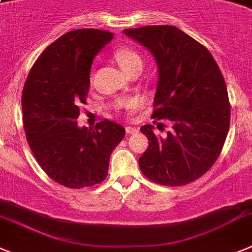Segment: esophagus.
Instances as JSON below:
<instances>
[{
    "instance_id": "34e87169",
    "label": "esophagus",
    "mask_w": 252,
    "mask_h": 252,
    "mask_svg": "<svg viewBox=\"0 0 252 252\" xmlns=\"http://www.w3.org/2000/svg\"><path fill=\"white\" fill-rule=\"evenodd\" d=\"M126 132L127 133H137L138 132V128L137 127H133V126H127V127H126Z\"/></svg>"
}]
</instances>
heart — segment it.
I'll list each match as a JSON object with an SVG mask.
<instances>
[{
	"mask_svg": "<svg viewBox=\"0 0 252 252\" xmlns=\"http://www.w3.org/2000/svg\"><path fill=\"white\" fill-rule=\"evenodd\" d=\"M115 60L117 61V63L120 64V67L127 73L128 71L133 70L136 67H142L144 61H142V57L140 56L137 51H135L133 48L130 47H121L115 52ZM130 106H138L140 105V101H131L128 103Z\"/></svg>",
	"mask_w": 252,
	"mask_h": 252,
	"instance_id": "1",
	"label": "heart"
}]
</instances>
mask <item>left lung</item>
<instances>
[{"label":"left lung","instance_id":"left-lung-1","mask_svg":"<svg viewBox=\"0 0 252 252\" xmlns=\"http://www.w3.org/2000/svg\"><path fill=\"white\" fill-rule=\"evenodd\" d=\"M124 33L151 52L158 78L154 119L172 128L155 135L154 126L140 130L149 147L138 158L142 174L166 186H182L209 171L225 144L230 127L227 89L206 47L175 26H145Z\"/></svg>","mask_w":252,"mask_h":252}]
</instances>
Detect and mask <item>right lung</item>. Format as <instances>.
<instances>
[{"instance_id": "obj_1", "label": "right lung", "mask_w": 252, "mask_h": 252, "mask_svg": "<svg viewBox=\"0 0 252 252\" xmlns=\"http://www.w3.org/2000/svg\"><path fill=\"white\" fill-rule=\"evenodd\" d=\"M114 38L107 31L81 29L51 43L30 71L22 92L24 127L38 165L52 180L70 189L100 184L107 176L111 152L125 128L103 120L94 128L80 127L94 56Z\"/></svg>"}]
</instances>
